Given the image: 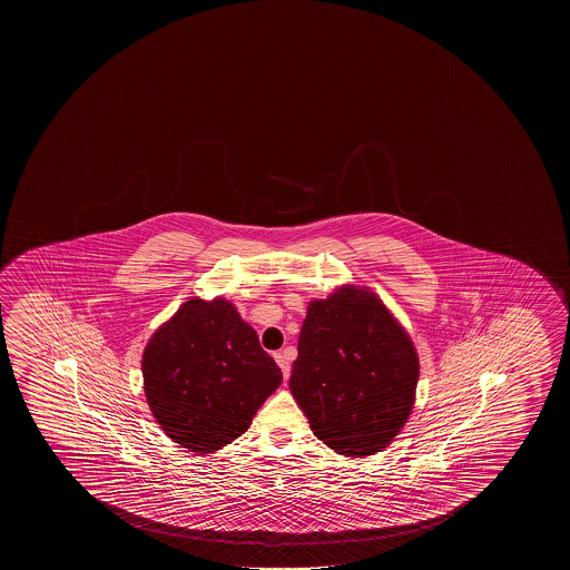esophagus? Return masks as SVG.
<instances>
[{"label": "esophagus", "mask_w": 570, "mask_h": 570, "mask_svg": "<svg viewBox=\"0 0 570 570\" xmlns=\"http://www.w3.org/2000/svg\"><path fill=\"white\" fill-rule=\"evenodd\" d=\"M276 357V362L281 365L282 375H284V380H288L289 377V360H292V352L289 350H284V352H278V354H274Z\"/></svg>", "instance_id": "esophagus-1"}]
</instances>
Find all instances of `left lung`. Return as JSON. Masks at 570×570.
I'll return each instance as SVG.
<instances>
[{
    "label": "left lung",
    "instance_id": "left-lung-1",
    "mask_svg": "<svg viewBox=\"0 0 570 570\" xmlns=\"http://www.w3.org/2000/svg\"><path fill=\"white\" fill-rule=\"evenodd\" d=\"M420 360L410 336L367 288L309 302L289 392L320 441L347 458L374 455L410 417Z\"/></svg>",
    "mask_w": 570,
    "mask_h": 570
}]
</instances>
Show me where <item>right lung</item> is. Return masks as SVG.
Listing matches in <instances>:
<instances>
[{"mask_svg": "<svg viewBox=\"0 0 570 570\" xmlns=\"http://www.w3.org/2000/svg\"><path fill=\"white\" fill-rule=\"evenodd\" d=\"M142 380L168 438L213 453L250 428L282 372L230 302L193 298L150 337Z\"/></svg>", "mask_w": 570, "mask_h": 570, "instance_id": "1", "label": "right lung"}]
</instances>
